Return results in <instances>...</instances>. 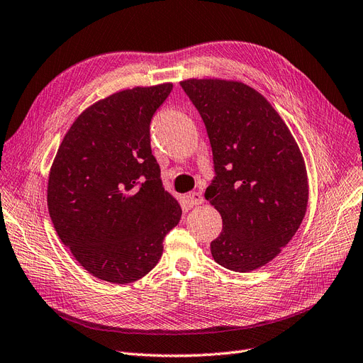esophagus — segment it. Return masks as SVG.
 Masks as SVG:
<instances>
[{"mask_svg": "<svg viewBox=\"0 0 363 363\" xmlns=\"http://www.w3.org/2000/svg\"><path fill=\"white\" fill-rule=\"evenodd\" d=\"M186 203H189L191 208L197 206L200 203H203V197H202V194H200V193L193 191V193H190L189 196H186Z\"/></svg>", "mask_w": 363, "mask_h": 363, "instance_id": "1", "label": "esophagus"}]
</instances>
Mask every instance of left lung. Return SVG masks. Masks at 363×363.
I'll use <instances>...</instances> for the list:
<instances>
[{
	"mask_svg": "<svg viewBox=\"0 0 363 363\" xmlns=\"http://www.w3.org/2000/svg\"><path fill=\"white\" fill-rule=\"evenodd\" d=\"M181 86L203 119L217 174L205 193L223 218L212 257L235 272L259 269L305 217L308 177L299 146L254 88L224 79H186Z\"/></svg>",
	"mask_w": 363,
	"mask_h": 363,
	"instance_id": "1",
	"label": "left lung"
}]
</instances>
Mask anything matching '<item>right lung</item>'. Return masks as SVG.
<instances>
[{
	"mask_svg": "<svg viewBox=\"0 0 363 363\" xmlns=\"http://www.w3.org/2000/svg\"><path fill=\"white\" fill-rule=\"evenodd\" d=\"M172 84L112 94L80 113L48 181V208L61 242L99 279L128 284L150 272L181 220L151 151L150 124Z\"/></svg>",
	"mask_w": 363,
	"mask_h": 363,
	"instance_id": "right-lung-1",
	"label": "right lung"
}]
</instances>
